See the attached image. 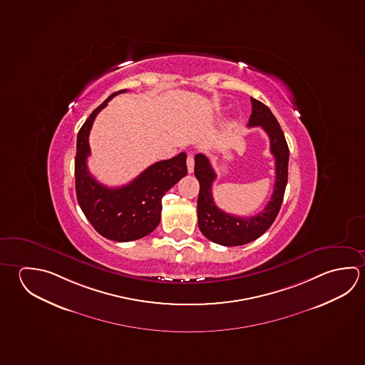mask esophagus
<instances>
[{"mask_svg":"<svg viewBox=\"0 0 365 365\" xmlns=\"http://www.w3.org/2000/svg\"><path fill=\"white\" fill-rule=\"evenodd\" d=\"M187 168H188V173H193V168H195V160H193V155L190 154L187 156Z\"/></svg>","mask_w":365,"mask_h":365,"instance_id":"34e87169","label":"esophagus"}]
</instances>
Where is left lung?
<instances>
[{
    "instance_id": "obj_1",
    "label": "left lung",
    "mask_w": 365,
    "mask_h": 365,
    "mask_svg": "<svg viewBox=\"0 0 365 365\" xmlns=\"http://www.w3.org/2000/svg\"><path fill=\"white\" fill-rule=\"evenodd\" d=\"M252 114L250 115L249 127H262L270 140V153L275 159L274 191L264 210L254 217H237L220 210L214 202L211 185L217 174L211 167L210 160L204 154L195 156V177L200 183L197 200L198 228L206 238L222 246H241L262 236L273 224L281 209L284 190L287 185V142L281 125L268 106L251 97Z\"/></svg>"
}]
</instances>
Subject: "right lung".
<instances>
[{
	"mask_svg": "<svg viewBox=\"0 0 365 365\" xmlns=\"http://www.w3.org/2000/svg\"><path fill=\"white\" fill-rule=\"evenodd\" d=\"M108 97L79 129L76 155V191L78 204L93 228L105 238L129 242L148 236L160 223L161 198L187 174L185 153L161 160L143 170L128 185L110 188L97 182L87 168L90 137L95 118L113 97Z\"/></svg>",
	"mask_w": 365,
	"mask_h": 365,
	"instance_id": "1",
	"label": "right lung"
}]
</instances>
